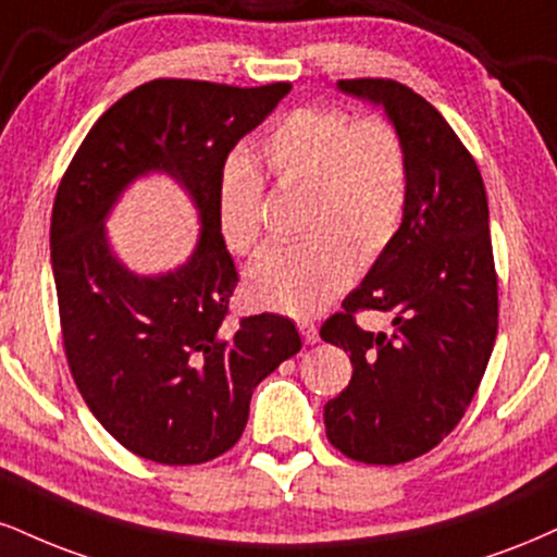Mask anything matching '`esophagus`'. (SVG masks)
<instances>
[{
	"label": "esophagus",
	"instance_id": "obj_1",
	"mask_svg": "<svg viewBox=\"0 0 557 557\" xmlns=\"http://www.w3.org/2000/svg\"><path fill=\"white\" fill-rule=\"evenodd\" d=\"M298 332H300V337H304L306 345L319 343V330H317V324H311V321H298Z\"/></svg>",
	"mask_w": 557,
	"mask_h": 557
}]
</instances>
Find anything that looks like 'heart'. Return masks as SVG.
<instances>
[{"mask_svg": "<svg viewBox=\"0 0 557 557\" xmlns=\"http://www.w3.org/2000/svg\"><path fill=\"white\" fill-rule=\"evenodd\" d=\"M261 160L280 189H306L298 244H272L246 267L253 306L311 317L343 293L352 253L373 259L397 236L407 207V152L384 119L339 109H298L261 143ZM264 186L244 160H227L218 186V227L233 253L253 249Z\"/></svg>", "mask_w": 557, "mask_h": 557, "instance_id": "obj_1", "label": "heart"}]
</instances>
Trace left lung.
Returning a JSON list of instances; mask_svg holds the SVG:
<instances>
[{
	"label": "left lung",
	"mask_w": 557,
	"mask_h": 557,
	"mask_svg": "<svg viewBox=\"0 0 557 557\" xmlns=\"http://www.w3.org/2000/svg\"><path fill=\"white\" fill-rule=\"evenodd\" d=\"M384 111L407 152V207L321 339L350 355L352 379L324 405L332 446L366 465H399L454 431L478 392L498 332V280L482 176L446 119L394 79H339ZM393 313L392 335L351 321Z\"/></svg>",
	"instance_id": "obj_1"
}]
</instances>
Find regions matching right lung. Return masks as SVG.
<instances>
[{"label": "right lung", "mask_w": 557, "mask_h": 557, "mask_svg": "<svg viewBox=\"0 0 557 557\" xmlns=\"http://www.w3.org/2000/svg\"><path fill=\"white\" fill-rule=\"evenodd\" d=\"M290 85L152 79L87 132L51 212V270L64 350L85 405L124 448L158 465H202L244 433L253 388L300 350L290 319L227 324L238 285L218 227L227 152ZM171 177L198 210L189 258L156 275L112 251L110 212L137 180Z\"/></svg>", "instance_id": "1"}]
</instances>
